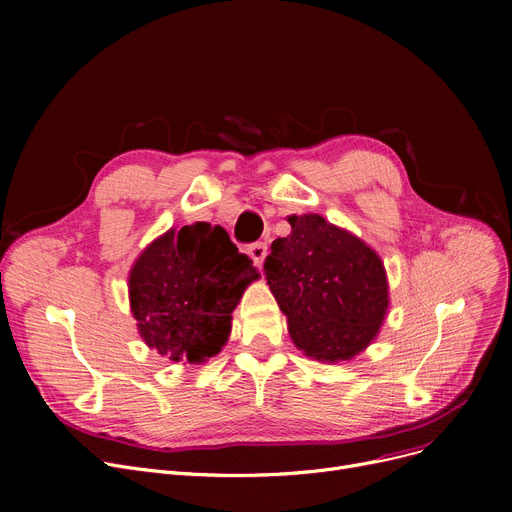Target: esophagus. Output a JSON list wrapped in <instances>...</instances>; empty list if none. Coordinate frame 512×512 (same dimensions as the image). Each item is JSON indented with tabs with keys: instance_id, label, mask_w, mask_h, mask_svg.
<instances>
[{
	"instance_id": "esophagus-1",
	"label": "esophagus",
	"mask_w": 512,
	"mask_h": 512,
	"mask_svg": "<svg viewBox=\"0 0 512 512\" xmlns=\"http://www.w3.org/2000/svg\"><path fill=\"white\" fill-rule=\"evenodd\" d=\"M249 255L255 261V265L261 267L263 259L267 257V245H265V242H253V245L249 247Z\"/></svg>"
}]
</instances>
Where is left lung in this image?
<instances>
[{
  "label": "left lung",
  "instance_id": "8db88e82",
  "mask_svg": "<svg viewBox=\"0 0 512 512\" xmlns=\"http://www.w3.org/2000/svg\"><path fill=\"white\" fill-rule=\"evenodd\" d=\"M263 274L288 317L292 342L317 361H346L378 334L388 309L384 263L321 215H290Z\"/></svg>",
  "mask_w": 512,
  "mask_h": 512
}]
</instances>
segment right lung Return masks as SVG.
<instances>
[{"label":"right lung","instance_id":"1","mask_svg":"<svg viewBox=\"0 0 512 512\" xmlns=\"http://www.w3.org/2000/svg\"><path fill=\"white\" fill-rule=\"evenodd\" d=\"M257 278L222 226L197 222L170 230L130 272V307L143 340L170 361L199 363L220 353L230 313Z\"/></svg>","mask_w":512,"mask_h":512}]
</instances>
